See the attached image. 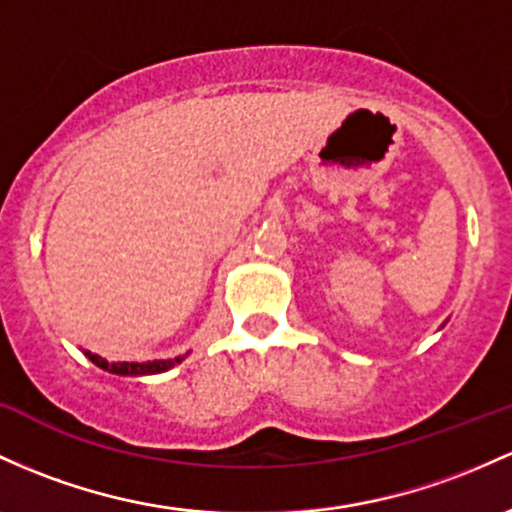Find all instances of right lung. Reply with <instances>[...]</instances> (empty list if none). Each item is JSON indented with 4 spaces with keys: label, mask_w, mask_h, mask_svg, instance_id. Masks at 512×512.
<instances>
[{
    "label": "right lung",
    "mask_w": 512,
    "mask_h": 512,
    "mask_svg": "<svg viewBox=\"0 0 512 512\" xmlns=\"http://www.w3.org/2000/svg\"><path fill=\"white\" fill-rule=\"evenodd\" d=\"M84 355L92 359L99 369H104V372H109V374H119V376L160 374V372H167V369H172L174 364H179L184 357H187V355H182V357H174V359H155V362H106V359H101L99 355H92V352H84Z\"/></svg>",
    "instance_id": "obj_1"
}]
</instances>
